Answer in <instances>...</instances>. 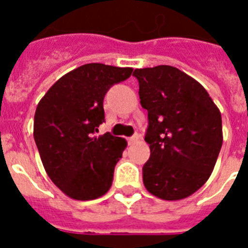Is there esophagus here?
Instances as JSON below:
<instances>
[{"label":"esophagus","instance_id":"obj_1","mask_svg":"<svg viewBox=\"0 0 248 248\" xmlns=\"http://www.w3.org/2000/svg\"><path fill=\"white\" fill-rule=\"evenodd\" d=\"M138 140H139V135L136 134V135L131 136V138H128L127 141H128V144H132V143H135V141H138Z\"/></svg>","mask_w":248,"mask_h":248}]
</instances>
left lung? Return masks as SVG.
I'll use <instances>...</instances> for the list:
<instances>
[{
	"instance_id": "obj_1",
	"label": "left lung",
	"mask_w": 248,
	"mask_h": 248,
	"mask_svg": "<svg viewBox=\"0 0 248 248\" xmlns=\"http://www.w3.org/2000/svg\"><path fill=\"white\" fill-rule=\"evenodd\" d=\"M134 76L149 121L144 185L161 200H184L214 171L223 145L221 113L203 86L177 68L135 69Z\"/></svg>"
}]
</instances>
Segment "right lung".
Instances as JSON below:
<instances>
[{
  "instance_id": "obj_1",
  "label": "right lung",
  "mask_w": 248,
  "mask_h": 248,
  "mask_svg": "<svg viewBox=\"0 0 248 248\" xmlns=\"http://www.w3.org/2000/svg\"><path fill=\"white\" fill-rule=\"evenodd\" d=\"M131 73L132 68L85 64L58 79L37 105L33 136L41 161L69 198L96 200L112 186L127 141L96 132L104 122L105 93Z\"/></svg>"
}]
</instances>
